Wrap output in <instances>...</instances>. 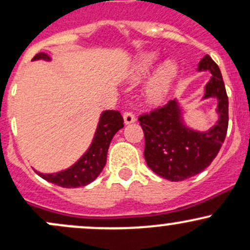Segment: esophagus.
Wrapping results in <instances>:
<instances>
[{
  "label": "esophagus",
  "instance_id": "1",
  "mask_svg": "<svg viewBox=\"0 0 250 250\" xmlns=\"http://www.w3.org/2000/svg\"><path fill=\"white\" fill-rule=\"evenodd\" d=\"M123 119H125V125H129V123L135 122V120H136L133 112H130V111H125V114H123Z\"/></svg>",
  "mask_w": 250,
  "mask_h": 250
}]
</instances>
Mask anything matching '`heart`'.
<instances>
[{"label":"heart","mask_w":250,"mask_h":250,"mask_svg":"<svg viewBox=\"0 0 250 250\" xmlns=\"http://www.w3.org/2000/svg\"><path fill=\"white\" fill-rule=\"evenodd\" d=\"M159 62L156 53L149 52L140 57L134 67V78L140 79L149 75ZM178 75V65L172 60H166L165 62L156 68L152 81L148 84L146 94L150 103H159L165 100L168 94L175 77Z\"/></svg>","instance_id":"heart-1"}]
</instances>
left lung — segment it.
I'll use <instances>...</instances> for the list:
<instances>
[{
	"instance_id": "left-lung-1",
	"label": "left lung",
	"mask_w": 250,
	"mask_h": 250,
	"mask_svg": "<svg viewBox=\"0 0 250 250\" xmlns=\"http://www.w3.org/2000/svg\"><path fill=\"white\" fill-rule=\"evenodd\" d=\"M199 71H210L211 79L205 86L204 98L218 100L219 120L209 131L188 129L180 120L175 101L139 116L145 134V159L148 167L171 182H182L201 173L212 163L223 145L229 122V101L218 65L205 56L198 65Z\"/></svg>"
}]
</instances>
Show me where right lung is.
Here are the masks:
<instances>
[{
	"label": "right lung",
	"mask_w": 250,
	"mask_h": 250,
	"mask_svg": "<svg viewBox=\"0 0 250 250\" xmlns=\"http://www.w3.org/2000/svg\"><path fill=\"white\" fill-rule=\"evenodd\" d=\"M49 60L45 53L35 54L33 60ZM123 117L120 111L106 110L100 119L94 141L89 150L70 168L58 173L42 174L37 172L41 178L62 188H81L92 183L100 175L106 163V154L115 134L123 128Z\"/></svg>",
	"instance_id": "right-lung-1"
}]
</instances>
